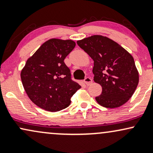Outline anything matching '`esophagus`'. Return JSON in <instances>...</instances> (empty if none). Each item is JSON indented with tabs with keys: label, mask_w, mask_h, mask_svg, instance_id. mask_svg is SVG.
Here are the masks:
<instances>
[{
	"label": "esophagus",
	"mask_w": 153,
	"mask_h": 153,
	"mask_svg": "<svg viewBox=\"0 0 153 153\" xmlns=\"http://www.w3.org/2000/svg\"><path fill=\"white\" fill-rule=\"evenodd\" d=\"M92 79L91 78H89V77H87V78H85V80H84V82H85V85H91V83H92Z\"/></svg>",
	"instance_id": "1"
}]
</instances>
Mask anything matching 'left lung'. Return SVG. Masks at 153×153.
I'll use <instances>...</instances> for the list:
<instances>
[{"instance_id": "left-lung-1", "label": "left lung", "mask_w": 153, "mask_h": 153, "mask_svg": "<svg viewBox=\"0 0 153 153\" xmlns=\"http://www.w3.org/2000/svg\"><path fill=\"white\" fill-rule=\"evenodd\" d=\"M77 44L94 62V80L102 87L101 94L96 97L98 103L114 108L127 103L139 82V73L131 54L101 35L84 38Z\"/></svg>"}]
</instances>
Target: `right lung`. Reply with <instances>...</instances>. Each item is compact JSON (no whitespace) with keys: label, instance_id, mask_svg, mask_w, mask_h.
<instances>
[{"label":"right lung","instance_id":"1","mask_svg":"<svg viewBox=\"0 0 153 153\" xmlns=\"http://www.w3.org/2000/svg\"><path fill=\"white\" fill-rule=\"evenodd\" d=\"M71 39H50L29 57L21 71L28 97L34 104L51 112L71 104V99L81 86L71 79L64 59L74 49Z\"/></svg>","mask_w":153,"mask_h":153}]
</instances>
